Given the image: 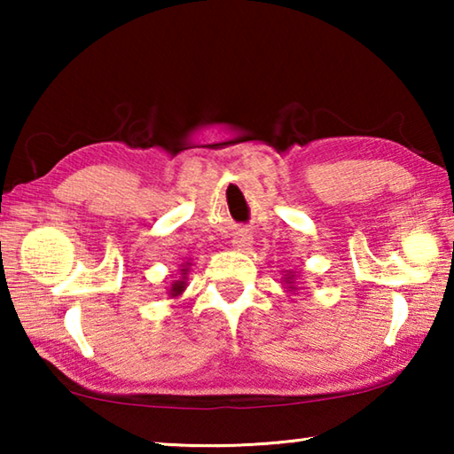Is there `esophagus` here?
<instances>
[{"mask_svg": "<svg viewBox=\"0 0 454 454\" xmlns=\"http://www.w3.org/2000/svg\"><path fill=\"white\" fill-rule=\"evenodd\" d=\"M252 244V238L248 232H236L232 238V246L236 250H248V246Z\"/></svg>", "mask_w": 454, "mask_h": 454, "instance_id": "esophagus-1", "label": "esophagus"}]
</instances>
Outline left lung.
Segmentation results:
<instances>
[{"label": "left lung", "mask_w": 454, "mask_h": 454, "mask_svg": "<svg viewBox=\"0 0 454 454\" xmlns=\"http://www.w3.org/2000/svg\"><path fill=\"white\" fill-rule=\"evenodd\" d=\"M292 276H294V274H292ZM292 276H288V278H286V276H284V278H286V282L290 284V286H288V288H294V286H292Z\"/></svg>", "instance_id": "1"}]
</instances>
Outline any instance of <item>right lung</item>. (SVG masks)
I'll list each match as a JSON object with an SVG mask.
<instances>
[{
    "mask_svg": "<svg viewBox=\"0 0 454 454\" xmlns=\"http://www.w3.org/2000/svg\"><path fill=\"white\" fill-rule=\"evenodd\" d=\"M186 274H188V268H182V280H176L172 284V288H170V294L172 296H180L182 292H184V288H186Z\"/></svg>",
    "mask_w": 454,
    "mask_h": 454,
    "instance_id": "right-lung-1",
    "label": "right lung"
}]
</instances>
